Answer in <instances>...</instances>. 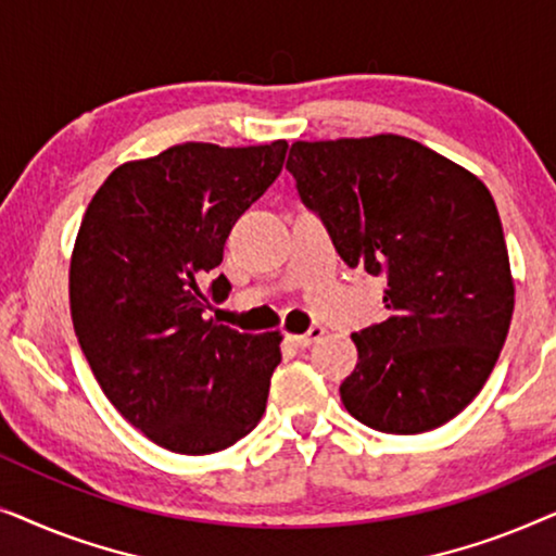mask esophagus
Returning a JSON list of instances; mask_svg holds the SVG:
<instances>
[{
    "mask_svg": "<svg viewBox=\"0 0 556 556\" xmlns=\"http://www.w3.org/2000/svg\"><path fill=\"white\" fill-rule=\"evenodd\" d=\"M324 333H326L324 326H311L306 333H293L291 341H293L295 346H311V344H316V341L321 339Z\"/></svg>",
    "mask_w": 556,
    "mask_h": 556,
    "instance_id": "34e87169",
    "label": "esophagus"
}]
</instances>
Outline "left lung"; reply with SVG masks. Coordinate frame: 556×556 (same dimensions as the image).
<instances>
[{
  "instance_id": "left-lung-1",
  "label": "left lung",
  "mask_w": 556,
  "mask_h": 556,
  "mask_svg": "<svg viewBox=\"0 0 556 556\" xmlns=\"http://www.w3.org/2000/svg\"><path fill=\"white\" fill-rule=\"evenodd\" d=\"M286 169L349 268L387 278V318L352 333L349 415L394 435L453 420L483 390L514 314L489 187L397 134L295 141Z\"/></svg>"
}]
</instances>
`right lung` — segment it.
Wrapping results in <instances>:
<instances>
[{
    "label": "right lung",
    "instance_id": "add662e5",
    "mask_svg": "<svg viewBox=\"0 0 556 556\" xmlns=\"http://www.w3.org/2000/svg\"><path fill=\"white\" fill-rule=\"evenodd\" d=\"M283 139L227 149L189 141L116 166L71 255V316L111 405L151 443L207 455L261 422L280 331L204 318L200 278L223 263L238 217L283 166ZM230 280H212L223 301Z\"/></svg>",
    "mask_w": 556,
    "mask_h": 556
}]
</instances>
